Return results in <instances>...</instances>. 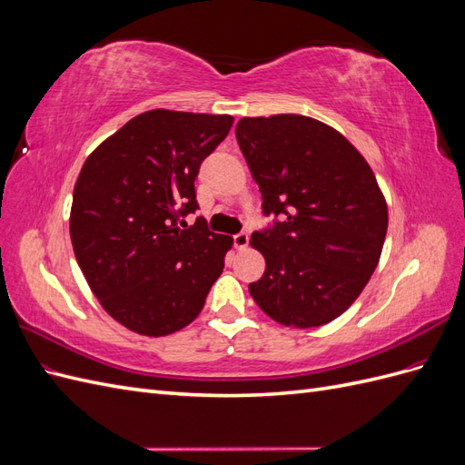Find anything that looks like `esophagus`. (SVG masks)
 <instances>
[{"label":"esophagus","mask_w":465,"mask_h":465,"mask_svg":"<svg viewBox=\"0 0 465 465\" xmlns=\"http://www.w3.org/2000/svg\"><path fill=\"white\" fill-rule=\"evenodd\" d=\"M248 242H250L248 232H238V234H234V246H236L238 250L248 248Z\"/></svg>","instance_id":"obj_1"}]
</instances>
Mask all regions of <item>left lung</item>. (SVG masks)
<instances>
[{
  "label": "left lung",
  "instance_id": "1",
  "mask_svg": "<svg viewBox=\"0 0 465 465\" xmlns=\"http://www.w3.org/2000/svg\"><path fill=\"white\" fill-rule=\"evenodd\" d=\"M236 142L281 221L254 232L265 272L252 299L291 328L323 326L357 301L374 273L388 205L369 163L331 125L301 114L242 118Z\"/></svg>",
  "mask_w": 465,
  "mask_h": 465
}]
</instances>
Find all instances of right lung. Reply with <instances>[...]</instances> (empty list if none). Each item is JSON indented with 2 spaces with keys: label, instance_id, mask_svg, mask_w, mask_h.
Returning a JSON list of instances; mask_svg holds the SVG:
<instances>
[{
  "label": "right lung",
  "instance_id": "right-lung-1",
  "mask_svg": "<svg viewBox=\"0 0 465 465\" xmlns=\"http://www.w3.org/2000/svg\"><path fill=\"white\" fill-rule=\"evenodd\" d=\"M234 118L154 108L106 137L74 188L69 234L104 311L128 330L161 337L198 318L232 238L211 232L193 182Z\"/></svg>",
  "mask_w": 465,
  "mask_h": 465
}]
</instances>
